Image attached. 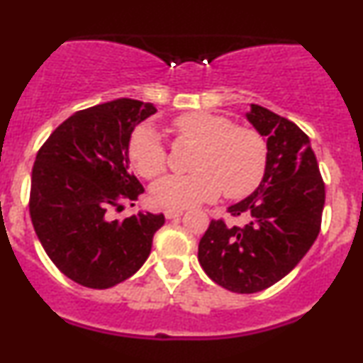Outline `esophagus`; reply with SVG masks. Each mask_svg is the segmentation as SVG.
<instances>
[{"label":"esophagus","mask_w":363,"mask_h":363,"mask_svg":"<svg viewBox=\"0 0 363 363\" xmlns=\"http://www.w3.org/2000/svg\"><path fill=\"white\" fill-rule=\"evenodd\" d=\"M164 215H165V218H167V220H176V218L182 216V211H181V209H165Z\"/></svg>","instance_id":"34e87169"}]
</instances>
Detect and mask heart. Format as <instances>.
I'll return each instance as SVG.
<instances>
[{
	"mask_svg": "<svg viewBox=\"0 0 363 363\" xmlns=\"http://www.w3.org/2000/svg\"><path fill=\"white\" fill-rule=\"evenodd\" d=\"M176 133L201 147L193 162L196 174L167 176L152 187V199L162 208L182 209L215 201L221 193L245 198L260 186L267 170V143L259 132L237 126L230 118L191 111L174 120ZM132 167L155 179L167 167V152L150 123L135 130L128 145Z\"/></svg>",
	"mask_w": 363,
	"mask_h": 363,
	"instance_id": "obj_1",
	"label": "heart"
}]
</instances>
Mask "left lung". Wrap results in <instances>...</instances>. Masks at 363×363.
I'll return each mask as SVG.
<instances>
[{"label":"left lung","instance_id":"left-lung-1","mask_svg":"<svg viewBox=\"0 0 363 363\" xmlns=\"http://www.w3.org/2000/svg\"><path fill=\"white\" fill-rule=\"evenodd\" d=\"M247 120L269 150L260 186L228 208L247 225L211 220L198 248L208 277L238 294L267 289L299 264L318 238L325 206V182L308 135L259 104H250Z\"/></svg>","mask_w":363,"mask_h":363}]
</instances>
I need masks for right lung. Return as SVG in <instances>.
I'll return each mask as SVG.
<instances>
[{
    "label": "right lung",
    "instance_id": "add662e5",
    "mask_svg": "<svg viewBox=\"0 0 363 363\" xmlns=\"http://www.w3.org/2000/svg\"><path fill=\"white\" fill-rule=\"evenodd\" d=\"M155 111L128 98L87 108L57 126L38 150L30 218L55 267L81 286L108 289L132 277L165 223L162 213L110 216L143 193L128 170V145L135 126Z\"/></svg>",
    "mask_w": 363,
    "mask_h": 363
}]
</instances>
